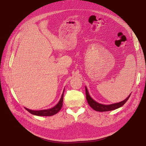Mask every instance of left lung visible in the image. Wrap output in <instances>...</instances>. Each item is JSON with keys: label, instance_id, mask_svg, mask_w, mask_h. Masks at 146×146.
<instances>
[{"label": "left lung", "instance_id": "left-lung-1", "mask_svg": "<svg viewBox=\"0 0 146 146\" xmlns=\"http://www.w3.org/2000/svg\"><path fill=\"white\" fill-rule=\"evenodd\" d=\"M85 90H86V99L88 104L90 105L91 108H92L94 110L99 112H105V111H110L112 110H115L117 108H120L122 105H124V104L127 101L128 98H129L130 94L125 99L124 101H122L118 103L113 104L111 105H103L99 103H98L95 101L90 97L89 95V94L88 92V90L87 89V88L85 86Z\"/></svg>", "mask_w": 146, "mask_h": 146}]
</instances>
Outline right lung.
<instances>
[{
    "instance_id": "right-lung-1",
    "label": "right lung",
    "mask_w": 146,
    "mask_h": 146,
    "mask_svg": "<svg viewBox=\"0 0 146 146\" xmlns=\"http://www.w3.org/2000/svg\"><path fill=\"white\" fill-rule=\"evenodd\" d=\"M64 89L63 90V92L61 97L60 99L59 102L58 104L53 107L52 108H50L49 110H40V111H33L31 110L28 108H26V110H27L29 113L31 114L37 116H52L53 115H55L59 111L61 110V107L63 106V95H64Z\"/></svg>"
}]
</instances>
